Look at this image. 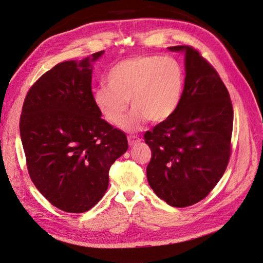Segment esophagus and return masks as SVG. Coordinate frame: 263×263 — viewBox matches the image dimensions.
<instances>
[{
    "instance_id": "34e87169",
    "label": "esophagus",
    "mask_w": 263,
    "mask_h": 263,
    "mask_svg": "<svg viewBox=\"0 0 263 263\" xmlns=\"http://www.w3.org/2000/svg\"><path fill=\"white\" fill-rule=\"evenodd\" d=\"M127 139H128L129 146H134V145H136V144H138V142L141 141V139L135 137V136H128V138H127Z\"/></svg>"
}]
</instances>
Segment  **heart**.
<instances>
[{"label":"heart","mask_w":263,"mask_h":263,"mask_svg":"<svg viewBox=\"0 0 263 263\" xmlns=\"http://www.w3.org/2000/svg\"><path fill=\"white\" fill-rule=\"evenodd\" d=\"M106 85L92 91V101L101 116L112 125L123 123L127 132H136L147 119L158 124L170 118L183 92V71L169 55H135L118 61L108 70Z\"/></svg>","instance_id":"heart-1"}]
</instances>
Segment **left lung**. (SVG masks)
<instances>
[{
	"label": "left lung",
	"mask_w": 263,
	"mask_h": 263,
	"mask_svg": "<svg viewBox=\"0 0 263 263\" xmlns=\"http://www.w3.org/2000/svg\"><path fill=\"white\" fill-rule=\"evenodd\" d=\"M168 49L184 53V89L174 114L145 134L147 180L166 204L186 208L208 196L227 168L234 110L224 82L200 52Z\"/></svg>",
	"instance_id": "1"
}]
</instances>
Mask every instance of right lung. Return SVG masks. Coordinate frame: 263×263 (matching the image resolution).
I'll list each match as a JSON object with an SVG mask.
<instances>
[{
    "label": "right lung",
    "mask_w": 263,
    "mask_h": 263,
    "mask_svg": "<svg viewBox=\"0 0 263 263\" xmlns=\"http://www.w3.org/2000/svg\"><path fill=\"white\" fill-rule=\"evenodd\" d=\"M104 51L55 65L30 87L20 122L31 181L55 208L92 209L108 187V171L128 149L126 135L92 101L94 62Z\"/></svg>",
    "instance_id": "1"
}]
</instances>
